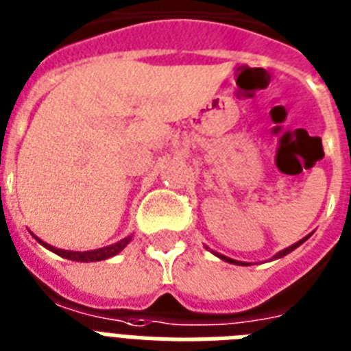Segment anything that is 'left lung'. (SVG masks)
Listing matches in <instances>:
<instances>
[{
  "label": "left lung",
  "mask_w": 351,
  "mask_h": 351,
  "mask_svg": "<svg viewBox=\"0 0 351 351\" xmlns=\"http://www.w3.org/2000/svg\"><path fill=\"white\" fill-rule=\"evenodd\" d=\"M310 236H312V234H308V236H304L303 240H299V241H295V243H294V245H290V247H287V249H283V250H279L278 254H274V256H272V259H279V258H283V256L290 254V252H292V250H295V249H298L299 245H303V243H304V241L308 240ZM205 249H209V247H205ZM213 254H215V256H218V258H220V259H223V261H227V263H232V265H241V267H249V265H252V263H247V261H238V259L227 258V256L220 254V252H215V250H213Z\"/></svg>",
  "instance_id": "obj_1"
}]
</instances>
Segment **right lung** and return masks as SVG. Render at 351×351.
Instances as JSON below:
<instances>
[{
    "instance_id": "1",
    "label": "right lung",
    "mask_w": 351,
    "mask_h": 351,
    "mask_svg": "<svg viewBox=\"0 0 351 351\" xmlns=\"http://www.w3.org/2000/svg\"><path fill=\"white\" fill-rule=\"evenodd\" d=\"M43 247H47L48 250H52L56 252L57 256H61V258H66V259H72V261H81V263H90V261H102V259H108V258H113L121 252L124 247L131 241L133 234L126 236L124 240L117 241L113 245H108V247H102V249H95V250H84V252H79V250H64V249H57V247H52V245H48L47 241L39 240L36 234H32Z\"/></svg>"
}]
</instances>
